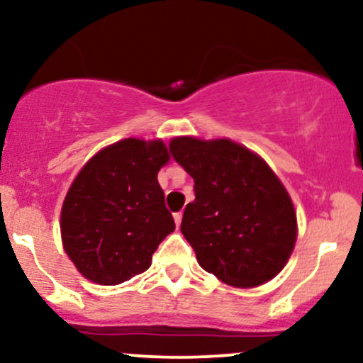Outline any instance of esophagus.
<instances>
[{
    "label": "esophagus",
    "instance_id": "esophagus-1",
    "mask_svg": "<svg viewBox=\"0 0 363 363\" xmlns=\"http://www.w3.org/2000/svg\"><path fill=\"white\" fill-rule=\"evenodd\" d=\"M174 220H176L177 227H181V222H182V213H181V211H177V213H174Z\"/></svg>",
    "mask_w": 363,
    "mask_h": 363
}]
</instances>
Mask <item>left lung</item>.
Segmentation results:
<instances>
[{
	"mask_svg": "<svg viewBox=\"0 0 363 363\" xmlns=\"http://www.w3.org/2000/svg\"><path fill=\"white\" fill-rule=\"evenodd\" d=\"M174 160L194 179L181 232L199 266L218 280L252 289L281 272L297 240L294 203L264 160L230 140L179 136Z\"/></svg>",
	"mask_w": 363,
	"mask_h": 363,
	"instance_id": "left-lung-1",
	"label": "left lung"
}]
</instances>
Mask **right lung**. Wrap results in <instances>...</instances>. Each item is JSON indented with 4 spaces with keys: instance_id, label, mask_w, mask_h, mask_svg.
<instances>
[{
    "instance_id": "1",
    "label": "right lung",
    "mask_w": 363,
    "mask_h": 363,
    "mask_svg": "<svg viewBox=\"0 0 363 363\" xmlns=\"http://www.w3.org/2000/svg\"><path fill=\"white\" fill-rule=\"evenodd\" d=\"M162 140H121L80 170L61 210L65 251L86 280L119 283L147 272L158 244L174 232L157 181L169 162Z\"/></svg>"
}]
</instances>
